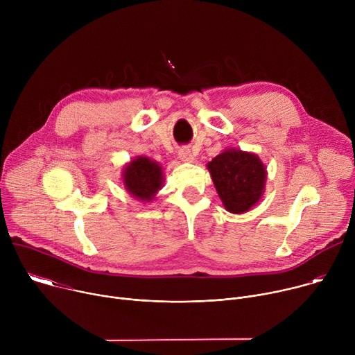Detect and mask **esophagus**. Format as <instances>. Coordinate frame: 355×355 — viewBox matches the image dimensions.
Instances as JSON below:
<instances>
[{
	"label": "esophagus",
	"mask_w": 355,
	"mask_h": 355,
	"mask_svg": "<svg viewBox=\"0 0 355 355\" xmlns=\"http://www.w3.org/2000/svg\"><path fill=\"white\" fill-rule=\"evenodd\" d=\"M178 157H180V160H182V162H192V160H193L191 150H189L188 147H182V148L178 150Z\"/></svg>",
	"instance_id": "1"
}]
</instances>
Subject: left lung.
I'll use <instances>...</instances> for the list:
<instances>
[{
    "label": "left lung",
    "mask_w": 355,
    "mask_h": 355,
    "mask_svg": "<svg viewBox=\"0 0 355 355\" xmlns=\"http://www.w3.org/2000/svg\"><path fill=\"white\" fill-rule=\"evenodd\" d=\"M208 170L225 208L232 214L247 212L263 195L267 174L256 155L226 150L208 163Z\"/></svg>",
    "instance_id": "left-lung-1"
}]
</instances>
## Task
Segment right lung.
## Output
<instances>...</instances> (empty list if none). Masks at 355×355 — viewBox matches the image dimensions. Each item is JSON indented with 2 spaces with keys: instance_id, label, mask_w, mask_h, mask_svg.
Instances as JSON below:
<instances>
[{
  "instance_id": "1",
  "label": "right lung",
  "mask_w": 355,
  "mask_h": 355,
  "mask_svg": "<svg viewBox=\"0 0 355 355\" xmlns=\"http://www.w3.org/2000/svg\"><path fill=\"white\" fill-rule=\"evenodd\" d=\"M123 184L126 189L141 200L153 199L162 188V167L147 157H137L123 171Z\"/></svg>"
}]
</instances>
